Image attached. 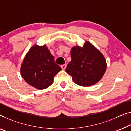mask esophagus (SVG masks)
Masks as SVG:
<instances>
[{
  "label": "esophagus",
  "instance_id": "1",
  "mask_svg": "<svg viewBox=\"0 0 131 131\" xmlns=\"http://www.w3.org/2000/svg\"><path fill=\"white\" fill-rule=\"evenodd\" d=\"M66 66H67V65H66V64H63V65H61V69L62 70H65L66 68Z\"/></svg>",
  "mask_w": 131,
  "mask_h": 131
}]
</instances>
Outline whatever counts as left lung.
Masks as SVG:
<instances>
[{
  "mask_svg": "<svg viewBox=\"0 0 131 131\" xmlns=\"http://www.w3.org/2000/svg\"><path fill=\"white\" fill-rule=\"evenodd\" d=\"M71 61L66 71L79 86L88 87L95 84L103 76L107 64L103 55L88 41L83 47H73L70 52Z\"/></svg>",
  "mask_w": 131,
  "mask_h": 131,
  "instance_id": "1",
  "label": "left lung"
}]
</instances>
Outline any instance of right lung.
<instances>
[{"instance_id": "add662e5", "label": "right lung", "mask_w": 131, "mask_h": 131, "mask_svg": "<svg viewBox=\"0 0 131 131\" xmlns=\"http://www.w3.org/2000/svg\"><path fill=\"white\" fill-rule=\"evenodd\" d=\"M61 70L46 45H34L25 57L20 73L26 83L42 90L52 84L54 77Z\"/></svg>"}]
</instances>
